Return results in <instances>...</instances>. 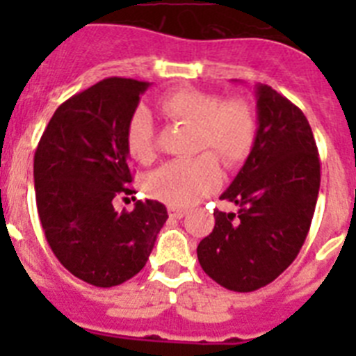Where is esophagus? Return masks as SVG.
I'll list each match as a JSON object with an SVG mask.
<instances>
[{"mask_svg": "<svg viewBox=\"0 0 356 356\" xmlns=\"http://www.w3.org/2000/svg\"><path fill=\"white\" fill-rule=\"evenodd\" d=\"M169 216L175 217V219H181V217L187 216V210L178 209V207H169Z\"/></svg>", "mask_w": 356, "mask_h": 356, "instance_id": "1", "label": "esophagus"}]
</instances>
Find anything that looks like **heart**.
Returning a JSON list of instances; mask_svg holds the SVG:
<instances>
[{
    "label": "heart",
    "mask_w": 356,
    "mask_h": 356,
    "mask_svg": "<svg viewBox=\"0 0 356 356\" xmlns=\"http://www.w3.org/2000/svg\"><path fill=\"white\" fill-rule=\"evenodd\" d=\"M159 108L172 121L194 124L197 149L212 151L226 168L244 162L257 143L259 122L254 110L244 99L222 102L219 94L178 89L163 94ZM127 146L137 162L146 163L155 159V130L146 110H137L131 115ZM213 156L201 153L194 159L168 162L149 176L147 191L172 207L194 205L221 181V169Z\"/></svg>",
    "instance_id": "1"
}]
</instances>
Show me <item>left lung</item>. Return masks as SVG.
Segmentation results:
<instances>
[{
	"mask_svg": "<svg viewBox=\"0 0 356 356\" xmlns=\"http://www.w3.org/2000/svg\"><path fill=\"white\" fill-rule=\"evenodd\" d=\"M259 135L216 210L212 234L197 246L203 271L235 292L271 284L294 262L307 238L321 184L316 139L294 103L269 85L254 87Z\"/></svg>",
	"mask_w": 356,
	"mask_h": 356,
	"instance_id": "obj_1",
	"label": "left lung"
}]
</instances>
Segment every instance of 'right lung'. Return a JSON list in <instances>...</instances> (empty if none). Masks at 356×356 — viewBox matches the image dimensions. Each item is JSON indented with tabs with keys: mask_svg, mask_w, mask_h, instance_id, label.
Returning <instances> with one entry per match:
<instances>
[{
	"mask_svg": "<svg viewBox=\"0 0 356 356\" xmlns=\"http://www.w3.org/2000/svg\"><path fill=\"white\" fill-rule=\"evenodd\" d=\"M147 81L106 78L55 110L33 159L37 210L48 244L71 275L114 287L146 266L168 221L159 201L115 212L135 193L127 130ZM127 200V197H124Z\"/></svg>",
	"mask_w": 356,
	"mask_h": 356,
	"instance_id": "right-lung-1",
	"label": "right lung"
}]
</instances>
